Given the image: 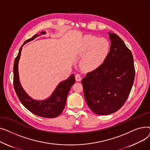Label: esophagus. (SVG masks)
<instances>
[{
    "instance_id": "1",
    "label": "esophagus",
    "mask_w": 150,
    "mask_h": 150,
    "mask_svg": "<svg viewBox=\"0 0 150 150\" xmlns=\"http://www.w3.org/2000/svg\"><path fill=\"white\" fill-rule=\"evenodd\" d=\"M75 80L76 81H81V77L80 74H76L75 75Z\"/></svg>"
}]
</instances>
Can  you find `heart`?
Segmentation results:
<instances>
[{"mask_svg":"<svg viewBox=\"0 0 150 150\" xmlns=\"http://www.w3.org/2000/svg\"><path fill=\"white\" fill-rule=\"evenodd\" d=\"M109 51L110 44L106 39L86 35L81 39L76 52L83 57L80 64L81 68L86 71H92L103 64Z\"/></svg>","mask_w":150,"mask_h":150,"instance_id":"1","label":"heart"}]
</instances>
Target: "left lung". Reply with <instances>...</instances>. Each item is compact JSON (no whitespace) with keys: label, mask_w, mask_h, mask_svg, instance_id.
<instances>
[{"label":"left lung","mask_w":150,"mask_h":150,"mask_svg":"<svg viewBox=\"0 0 150 150\" xmlns=\"http://www.w3.org/2000/svg\"><path fill=\"white\" fill-rule=\"evenodd\" d=\"M108 34L111 47L106 59L81 81L86 103L98 115L112 114L123 106L135 76L131 52L117 35Z\"/></svg>","instance_id":"obj_1"}]
</instances>
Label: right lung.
<instances>
[{
  "label": "right lung",
  "mask_w": 150,
  "mask_h": 150,
  "mask_svg": "<svg viewBox=\"0 0 150 150\" xmlns=\"http://www.w3.org/2000/svg\"><path fill=\"white\" fill-rule=\"evenodd\" d=\"M45 31H41L40 35H35L24 42L19 49L17 57L15 58L13 66V84L14 90L21 102L28 111L38 116L45 118H54L59 115L64 109L68 93L71 87L74 84L75 80L73 74L68 79L61 81L48 98L44 100H36L30 97L22 87L19 81L18 64L21 50L23 45L33 40L38 36L45 35Z\"/></svg>",
  "instance_id": "add662e5"
}]
</instances>
